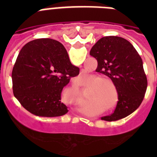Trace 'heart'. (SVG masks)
Returning a JSON list of instances; mask_svg holds the SVG:
<instances>
[{
	"instance_id": "b5f03b06",
	"label": "heart",
	"mask_w": 157,
	"mask_h": 157,
	"mask_svg": "<svg viewBox=\"0 0 157 157\" xmlns=\"http://www.w3.org/2000/svg\"><path fill=\"white\" fill-rule=\"evenodd\" d=\"M96 83L94 86L93 88L94 90H104L106 88H113V85H112V81H110L109 80H107V79H103L99 76H96V75H93L91 76L90 79V84ZM107 95V91L106 90L101 91H96L94 93H93L90 95V99H94V98H96V99H102L103 98L104 100L106 97Z\"/></svg>"
}]
</instances>
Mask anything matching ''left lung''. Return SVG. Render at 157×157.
I'll return each mask as SVG.
<instances>
[{"label":"left lung","mask_w":157,"mask_h":157,"mask_svg":"<svg viewBox=\"0 0 157 157\" xmlns=\"http://www.w3.org/2000/svg\"><path fill=\"white\" fill-rule=\"evenodd\" d=\"M90 54L98 61L97 72L108 76L118 94L114 112L101 119L115 121L134 112L144 100L147 87L143 61L131 43L120 36H104Z\"/></svg>","instance_id":"left-lung-1"}]
</instances>
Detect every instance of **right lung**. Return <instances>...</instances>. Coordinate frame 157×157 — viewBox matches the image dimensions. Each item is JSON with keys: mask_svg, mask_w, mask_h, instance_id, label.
Returning <instances> with one entry per match:
<instances>
[{"mask_svg": "<svg viewBox=\"0 0 157 157\" xmlns=\"http://www.w3.org/2000/svg\"><path fill=\"white\" fill-rule=\"evenodd\" d=\"M79 71L58 40H33L21 49L13 65V95L26 110L36 116H63L68 110L61 102L62 90Z\"/></svg>", "mask_w": 157, "mask_h": 157, "instance_id": "1", "label": "right lung"}]
</instances>
